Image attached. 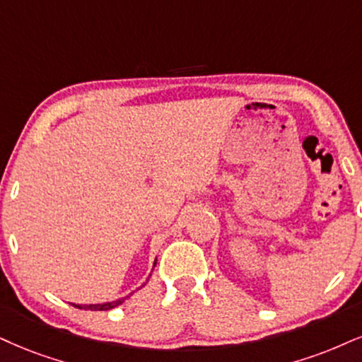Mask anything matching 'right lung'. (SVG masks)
Wrapping results in <instances>:
<instances>
[{
  "instance_id": "obj_1",
  "label": "right lung",
  "mask_w": 362,
  "mask_h": 362,
  "mask_svg": "<svg viewBox=\"0 0 362 362\" xmlns=\"http://www.w3.org/2000/svg\"><path fill=\"white\" fill-rule=\"evenodd\" d=\"M153 267H156V260H154V265ZM154 270V269H153ZM151 276V275H149ZM149 276H147V280H149ZM147 280L144 284L141 285L139 288H142L144 287V285L147 284ZM137 288V290H139ZM134 292H131L129 293V296H126V297H120V298H117V300H112V302H104V304H86V305H82V304H72L74 307H77V309H83V310H110V309H115V307H119V305H122L124 302L127 300L129 297L132 296Z\"/></svg>"
}]
</instances>
